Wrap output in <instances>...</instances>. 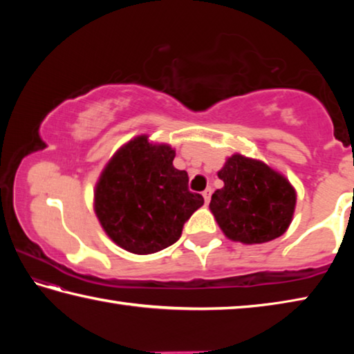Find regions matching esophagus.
I'll return each instance as SVG.
<instances>
[{"instance_id": "esophagus-1", "label": "esophagus", "mask_w": 354, "mask_h": 354, "mask_svg": "<svg viewBox=\"0 0 354 354\" xmlns=\"http://www.w3.org/2000/svg\"><path fill=\"white\" fill-rule=\"evenodd\" d=\"M211 195H212V189L207 187L205 192H203V198H205L206 203L211 201Z\"/></svg>"}]
</instances>
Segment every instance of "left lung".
Here are the masks:
<instances>
[{
    "instance_id": "8db88e82",
    "label": "left lung",
    "mask_w": 354,
    "mask_h": 354,
    "mask_svg": "<svg viewBox=\"0 0 354 354\" xmlns=\"http://www.w3.org/2000/svg\"><path fill=\"white\" fill-rule=\"evenodd\" d=\"M217 175L225 185L214 192L209 209L230 241L256 245L284 234L295 212L297 190L283 173L234 153Z\"/></svg>"
}]
</instances>
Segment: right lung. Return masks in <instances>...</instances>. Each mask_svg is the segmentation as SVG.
Here are the masks:
<instances>
[{
    "label": "right lung",
    "instance_id": "add662e5",
    "mask_svg": "<svg viewBox=\"0 0 354 354\" xmlns=\"http://www.w3.org/2000/svg\"><path fill=\"white\" fill-rule=\"evenodd\" d=\"M175 149L142 134L113 153L93 190V211L107 237L134 254L175 243L183 226L205 205L189 190L187 171L173 167Z\"/></svg>",
    "mask_w": 354,
    "mask_h": 354
}]
</instances>
